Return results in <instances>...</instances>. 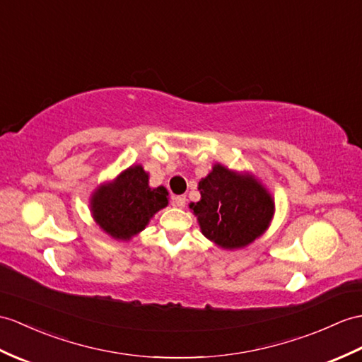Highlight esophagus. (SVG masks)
<instances>
[{"label": "esophagus", "instance_id": "34e87169", "mask_svg": "<svg viewBox=\"0 0 362 362\" xmlns=\"http://www.w3.org/2000/svg\"><path fill=\"white\" fill-rule=\"evenodd\" d=\"M173 204H174V206H177V208H185V205H187V197H185V196H175L173 199Z\"/></svg>", "mask_w": 362, "mask_h": 362}]
</instances>
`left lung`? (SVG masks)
Here are the masks:
<instances>
[{
  "label": "left lung",
  "mask_w": 362,
  "mask_h": 362,
  "mask_svg": "<svg viewBox=\"0 0 362 362\" xmlns=\"http://www.w3.org/2000/svg\"><path fill=\"white\" fill-rule=\"evenodd\" d=\"M189 209L204 236L222 250L245 248L259 239L274 216V199L255 174L214 163Z\"/></svg>",
  "instance_id": "8db88e82"
}]
</instances>
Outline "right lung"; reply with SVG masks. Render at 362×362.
<instances>
[{
    "label": "right lung",
    "mask_w": 362,
    "mask_h": 362,
    "mask_svg": "<svg viewBox=\"0 0 362 362\" xmlns=\"http://www.w3.org/2000/svg\"><path fill=\"white\" fill-rule=\"evenodd\" d=\"M165 206L166 188H151L149 174L141 165H132L115 179L102 182L89 199L90 214L100 230L122 242L145 230L154 214Z\"/></svg>",
    "instance_id": "1"
}]
</instances>
